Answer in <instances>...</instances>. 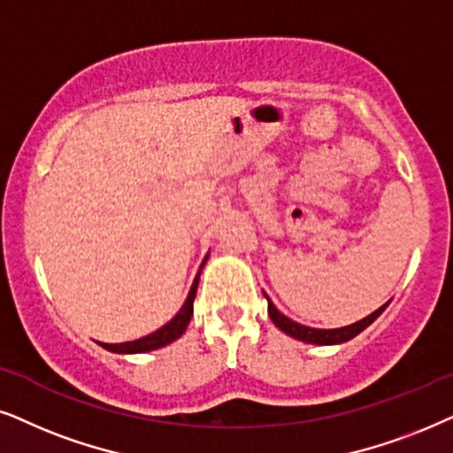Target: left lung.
Returning a JSON list of instances; mask_svg holds the SVG:
<instances>
[{"instance_id": "8db88e82", "label": "left lung", "mask_w": 453, "mask_h": 453, "mask_svg": "<svg viewBox=\"0 0 453 453\" xmlns=\"http://www.w3.org/2000/svg\"><path fill=\"white\" fill-rule=\"evenodd\" d=\"M265 298H267V311H269L271 321L275 323V327H280L283 334L294 337V340H300V342H306V343H317V346H335V343H343V342L352 340V337H357L360 331H365L366 327H369V325L375 321V319L381 315V312L388 309L389 303H391V300H389V303L379 306L375 312H371L369 317L360 319V321L352 323V325H346V327L317 329V327H306V325H300L296 321H292V319L286 317L283 312L275 309V304L271 303V298L267 296V294H265Z\"/></svg>"}]
</instances>
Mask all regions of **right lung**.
Returning a JSON list of instances; mask_svg holds the SVG:
<instances>
[{"label":"right lung","instance_id":"1","mask_svg":"<svg viewBox=\"0 0 453 453\" xmlns=\"http://www.w3.org/2000/svg\"><path fill=\"white\" fill-rule=\"evenodd\" d=\"M207 258H209V255L204 257L201 269H198L195 281H192L188 298L184 300L182 309L178 311V315L173 317L170 323H165L164 327H159L157 331H153V334L141 337V340L124 342V343H104V342H99L101 346H104L105 349H110V352H116V354H142V352H150V349H159V348L167 346V343L176 342L178 337L184 334L186 327H188V323H190L192 303H195L196 288H198V277H201V271L204 267V263H207Z\"/></svg>","mask_w":453,"mask_h":453}]
</instances>
